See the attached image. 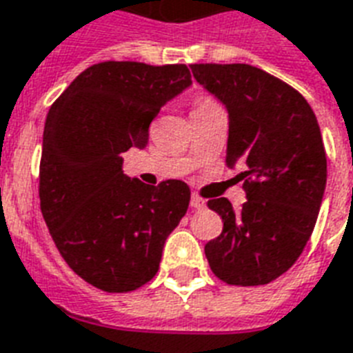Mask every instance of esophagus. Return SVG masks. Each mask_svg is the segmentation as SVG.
Here are the masks:
<instances>
[{
    "mask_svg": "<svg viewBox=\"0 0 353 353\" xmlns=\"http://www.w3.org/2000/svg\"><path fill=\"white\" fill-rule=\"evenodd\" d=\"M191 208H195V210H202V208H206V201L201 199L199 195H191Z\"/></svg>",
    "mask_w": 353,
    "mask_h": 353,
    "instance_id": "1",
    "label": "esophagus"
}]
</instances>
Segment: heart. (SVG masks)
Wrapping results in <instances>:
<instances>
[{"mask_svg": "<svg viewBox=\"0 0 353 353\" xmlns=\"http://www.w3.org/2000/svg\"><path fill=\"white\" fill-rule=\"evenodd\" d=\"M210 106H215V103L208 97H201V99L195 103V108L193 110H204V108H210Z\"/></svg>", "mask_w": 353, "mask_h": 353, "instance_id": "obj_1", "label": "heart"}]
</instances>
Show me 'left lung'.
Listing matches in <instances>:
<instances>
[{
	"label": "left lung",
	"mask_w": 353,
	"mask_h": 353,
	"mask_svg": "<svg viewBox=\"0 0 353 353\" xmlns=\"http://www.w3.org/2000/svg\"><path fill=\"white\" fill-rule=\"evenodd\" d=\"M193 77L228 112L226 165L243 162L247 202L210 199L223 232L206 243L214 274L230 285H265L293 267L310 241L326 190V151L310 103L248 64H193Z\"/></svg>",
	"instance_id": "8db88e82"
}]
</instances>
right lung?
<instances>
[{"instance_id": "add662e5", "label": "right lung", "mask_w": 353, "mask_h": 353, "mask_svg": "<svg viewBox=\"0 0 353 353\" xmlns=\"http://www.w3.org/2000/svg\"><path fill=\"white\" fill-rule=\"evenodd\" d=\"M190 86L185 64L101 62L49 108L40 210L60 256L94 288L127 293L147 283L188 212L185 182L130 179L121 154L143 149L160 108Z\"/></svg>"}]
</instances>
